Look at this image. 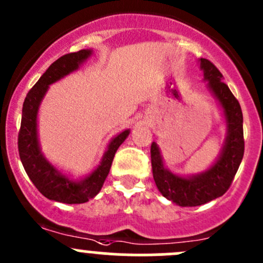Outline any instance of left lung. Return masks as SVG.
I'll return each instance as SVG.
<instances>
[{"mask_svg": "<svg viewBox=\"0 0 263 263\" xmlns=\"http://www.w3.org/2000/svg\"><path fill=\"white\" fill-rule=\"evenodd\" d=\"M201 68L205 80L224 109L228 124V137L221 155L216 163L205 173L183 178L164 168L160 150L155 142L151 144V166L154 181L161 195L182 208H192L213 201L224 195L232 185L245 154L243 137V113L237 98L228 85L222 81V75L216 66L206 58H201Z\"/></svg>", "mask_w": 263, "mask_h": 263, "instance_id": "obj_1", "label": "left lung"}]
</instances>
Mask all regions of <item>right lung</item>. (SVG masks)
Listing matches in <instances>:
<instances>
[{
	"mask_svg": "<svg viewBox=\"0 0 263 263\" xmlns=\"http://www.w3.org/2000/svg\"><path fill=\"white\" fill-rule=\"evenodd\" d=\"M90 50L81 49L62 55L49 66L36 84L29 90L23 104L21 126L18 129L17 147L21 163L36 190L49 200L63 203H84L95 197L102 190L103 183L109 173L116 151L128 136L126 129L110 141L100 165L81 182H73L58 173L42 155L36 136V113L46 94L48 85L72 72L90 55Z\"/></svg>",
	"mask_w": 263,
	"mask_h": 263,
	"instance_id": "add662e5",
	"label": "right lung"
}]
</instances>
